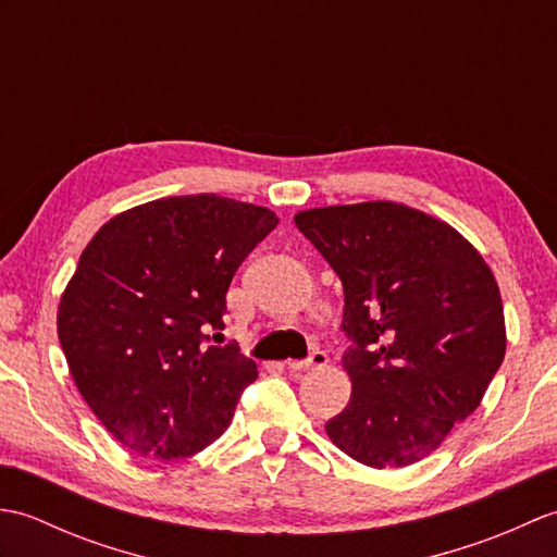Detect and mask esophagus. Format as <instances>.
I'll return each instance as SVG.
<instances>
[{"instance_id": "34e87169", "label": "esophagus", "mask_w": 557, "mask_h": 557, "mask_svg": "<svg viewBox=\"0 0 557 557\" xmlns=\"http://www.w3.org/2000/svg\"><path fill=\"white\" fill-rule=\"evenodd\" d=\"M327 366V354L325 351H313L309 359L304 361H287L289 371H313V369H323Z\"/></svg>"}]
</instances>
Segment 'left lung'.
<instances>
[{
	"label": "left lung",
	"mask_w": 557,
	"mask_h": 557,
	"mask_svg": "<svg viewBox=\"0 0 557 557\" xmlns=\"http://www.w3.org/2000/svg\"><path fill=\"white\" fill-rule=\"evenodd\" d=\"M345 287V411L325 423L342 453L373 469L435 453L481 405L505 359L498 282L447 222L395 200L294 215Z\"/></svg>",
	"instance_id": "left-lung-1"
}]
</instances>
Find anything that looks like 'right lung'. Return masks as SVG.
I'll use <instances>...</instances> for the list:
<instances>
[{
	"instance_id": "1",
	"label": "right lung",
	"mask_w": 557,
	"mask_h": 557,
	"mask_svg": "<svg viewBox=\"0 0 557 557\" xmlns=\"http://www.w3.org/2000/svg\"><path fill=\"white\" fill-rule=\"evenodd\" d=\"M275 212L215 194L170 196L108 220L59 299L57 335L81 397L134 455L191 457L227 431L258 377L224 330L227 289Z\"/></svg>"
}]
</instances>
